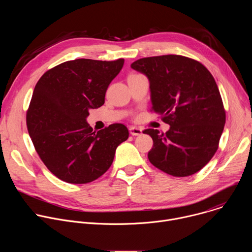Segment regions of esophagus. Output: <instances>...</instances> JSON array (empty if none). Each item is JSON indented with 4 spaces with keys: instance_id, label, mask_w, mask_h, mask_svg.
<instances>
[{
    "instance_id": "34e87169",
    "label": "esophagus",
    "mask_w": 252,
    "mask_h": 252,
    "mask_svg": "<svg viewBox=\"0 0 252 252\" xmlns=\"http://www.w3.org/2000/svg\"><path fill=\"white\" fill-rule=\"evenodd\" d=\"M141 132H142L141 128H138V127H135V126H130L129 127V133L131 135H139V134H141Z\"/></svg>"
}]
</instances>
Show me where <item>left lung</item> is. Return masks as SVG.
Segmentation results:
<instances>
[{
	"instance_id": "obj_1",
	"label": "left lung",
	"mask_w": 252,
	"mask_h": 252,
	"mask_svg": "<svg viewBox=\"0 0 252 252\" xmlns=\"http://www.w3.org/2000/svg\"><path fill=\"white\" fill-rule=\"evenodd\" d=\"M130 67L147 76L152 111L170 126L165 133L143 130L154 140L150 161L173 176L199 171L217 153L225 125L212 75L199 62L178 55L139 59Z\"/></svg>"
}]
</instances>
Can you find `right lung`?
<instances>
[{
	"label": "right lung",
	"mask_w": 252,
	"mask_h": 252,
	"mask_svg": "<svg viewBox=\"0 0 252 252\" xmlns=\"http://www.w3.org/2000/svg\"><path fill=\"white\" fill-rule=\"evenodd\" d=\"M124 63L67 61L46 71L35 85L27 112L28 131L45 165L62 181L94 182L110 168L117 148L127 139L122 124L93 131L87 123L89 111L104 103Z\"/></svg>",
	"instance_id": "add662e5"
}]
</instances>
